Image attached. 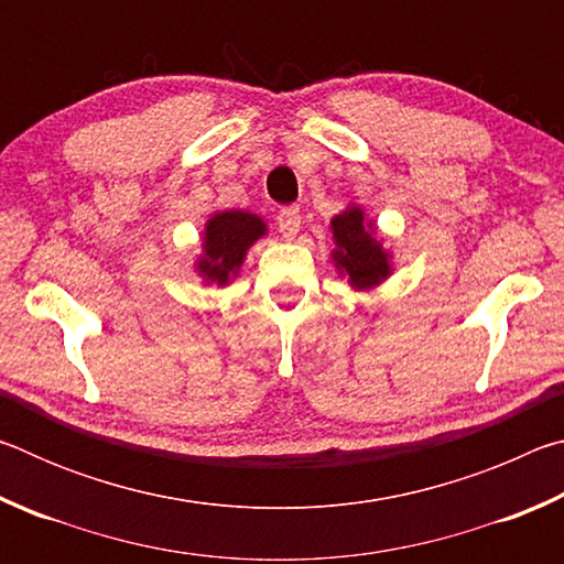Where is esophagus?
Here are the masks:
<instances>
[{"label": "esophagus", "instance_id": "esophagus-1", "mask_svg": "<svg viewBox=\"0 0 564 564\" xmlns=\"http://www.w3.org/2000/svg\"><path fill=\"white\" fill-rule=\"evenodd\" d=\"M275 224H279V231L283 238H293L301 231V212L299 206H285L275 216Z\"/></svg>", "mask_w": 564, "mask_h": 564}]
</instances>
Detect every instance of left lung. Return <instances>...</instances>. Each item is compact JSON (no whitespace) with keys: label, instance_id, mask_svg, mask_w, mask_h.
<instances>
[{"label":"left lung","instance_id":"1","mask_svg":"<svg viewBox=\"0 0 564 564\" xmlns=\"http://www.w3.org/2000/svg\"><path fill=\"white\" fill-rule=\"evenodd\" d=\"M333 238H336V253L333 259L338 261L343 271L348 273L350 283L356 289H370L388 275V259L380 251V243L366 231L360 208H348L330 221Z\"/></svg>","mask_w":564,"mask_h":564}]
</instances>
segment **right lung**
I'll use <instances>...</instances> for the list:
<instances>
[{
    "label": "right lung",
    "instance_id": "obj_1",
    "mask_svg": "<svg viewBox=\"0 0 564 564\" xmlns=\"http://www.w3.org/2000/svg\"><path fill=\"white\" fill-rule=\"evenodd\" d=\"M263 231L265 226L259 216L243 212L216 214L206 226V259L198 263V271H202L206 281H216L224 285L228 275L238 271L248 246L259 236H263Z\"/></svg>",
    "mask_w": 564,
    "mask_h": 564
}]
</instances>
